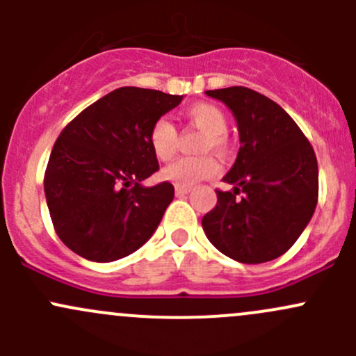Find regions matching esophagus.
Masks as SVG:
<instances>
[{
	"label": "esophagus",
	"mask_w": 356,
	"mask_h": 356,
	"mask_svg": "<svg viewBox=\"0 0 356 356\" xmlns=\"http://www.w3.org/2000/svg\"><path fill=\"white\" fill-rule=\"evenodd\" d=\"M191 191V188H182V186H175V195L177 196H184Z\"/></svg>",
	"instance_id": "34e87169"
}]
</instances>
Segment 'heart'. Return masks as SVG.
Returning a JSON list of instances; mask_svg holds the SVG:
<instances>
[{
	"label": "heart",
	"mask_w": 356,
	"mask_h": 356,
	"mask_svg": "<svg viewBox=\"0 0 356 356\" xmlns=\"http://www.w3.org/2000/svg\"><path fill=\"white\" fill-rule=\"evenodd\" d=\"M186 117L193 125L207 134L203 141V152L224 153L227 148L225 132H227V117L224 111L210 103H196L186 110ZM149 146L158 160H170L177 148V132L168 118L161 117L155 120L149 129ZM218 174V163L211 156L201 158H179L174 163L167 165L161 170V177L182 188H191L204 179H211Z\"/></svg>",
	"instance_id": "heart-1"
}]
</instances>
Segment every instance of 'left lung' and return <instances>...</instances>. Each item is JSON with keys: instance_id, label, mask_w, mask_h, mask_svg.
<instances>
[{"instance_id": "obj_1", "label": "left lung", "mask_w": 356, "mask_h": 356, "mask_svg": "<svg viewBox=\"0 0 356 356\" xmlns=\"http://www.w3.org/2000/svg\"><path fill=\"white\" fill-rule=\"evenodd\" d=\"M204 95L232 111L241 143L224 175L234 188L217 191V204L201 220L204 234L241 264L274 260L296 243L317 207L314 148L277 103L253 89L234 86Z\"/></svg>"}]
</instances>
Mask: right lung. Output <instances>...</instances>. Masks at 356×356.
Returning a JSON list of instances; mask_svg holds the SVG:
<instances>
[{
  "label": "right lung",
  "instance_id": "obj_1",
  "mask_svg": "<svg viewBox=\"0 0 356 356\" xmlns=\"http://www.w3.org/2000/svg\"><path fill=\"white\" fill-rule=\"evenodd\" d=\"M182 98L118 88L81 111L58 136L44 195L56 234L79 257L115 261L139 250L156 231L174 200V186L143 184L158 170L148 134Z\"/></svg>",
  "mask_w": 356,
  "mask_h": 356
}]
</instances>
